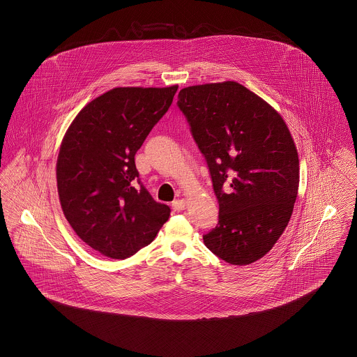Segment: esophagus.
Wrapping results in <instances>:
<instances>
[{"mask_svg": "<svg viewBox=\"0 0 357 357\" xmlns=\"http://www.w3.org/2000/svg\"><path fill=\"white\" fill-rule=\"evenodd\" d=\"M186 204L185 199H175V201L171 204V206H172L174 211H182V210H185Z\"/></svg>", "mask_w": 357, "mask_h": 357, "instance_id": "34e87169", "label": "esophagus"}]
</instances>
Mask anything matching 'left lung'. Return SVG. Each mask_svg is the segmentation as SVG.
<instances>
[{"label": "left lung", "mask_w": 357, "mask_h": 357, "mask_svg": "<svg viewBox=\"0 0 357 357\" xmlns=\"http://www.w3.org/2000/svg\"><path fill=\"white\" fill-rule=\"evenodd\" d=\"M185 115L206 159L220 204L207 249L231 265H249L281 237L297 198L298 155L275 109L236 82L181 89Z\"/></svg>", "instance_id": "1"}]
</instances>
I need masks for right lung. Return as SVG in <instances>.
<instances>
[{
	"mask_svg": "<svg viewBox=\"0 0 357 357\" xmlns=\"http://www.w3.org/2000/svg\"><path fill=\"white\" fill-rule=\"evenodd\" d=\"M176 91L114 88L86 104L63 139L56 165L61 208L75 233L105 257L135 255L170 217L142 183L135 153Z\"/></svg>",
	"mask_w": 357,
	"mask_h": 357,
	"instance_id": "1",
	"label": "right lung"
}]
</instances>
